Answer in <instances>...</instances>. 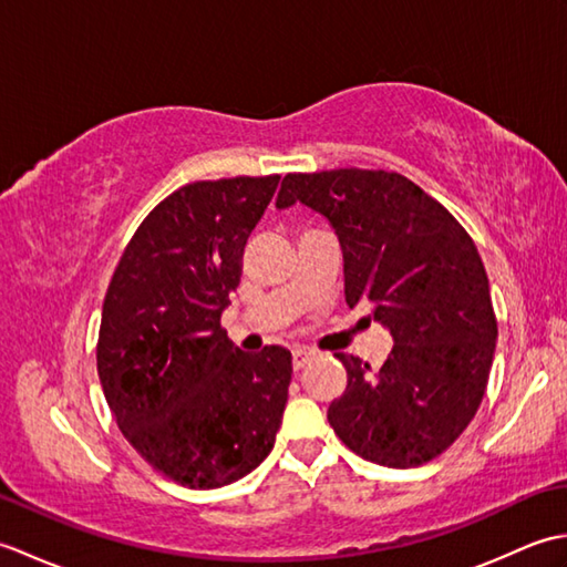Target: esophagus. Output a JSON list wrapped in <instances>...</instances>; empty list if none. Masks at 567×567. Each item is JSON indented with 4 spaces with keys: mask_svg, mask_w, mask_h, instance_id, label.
Returning a JSON list of instances; mask_svg holds the SVG:
<instances>
[{
    "mask_svg": "<svg viewBox=\"0 0 567 567\" xmlns=\"http://www.w3.org/2000/svg\"><path fill=\"white\" fill-rule=\"evenodd\" d=\"M311 360H315V353L307 351V348H295L292 351V365L295 370H302L305 365H309Z\"/></svg>",
    "mask_w": 567,
    "mask_h": 567,
    "instance_id": "esophagus-1",
    "label": "esophagus"
}]
</instances>
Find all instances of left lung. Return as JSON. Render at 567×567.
Segmentation results:
<instances>
[{
	"mask_svg": "<svg viewBox=\"0 0 567 567\" xmlns=\"http://www.w3.org/2000/svg\"><path fill=\"white\" fill-rule=\"evenodd\" d=\"M323 214L343 248L346 302H365L394 346L372 370L333 353L348 372L329 424L355 455L416 467L473 421L497 341L483 258L441 202L392 171L287 173L275 207Z\"/></svg>",
	"mask_w": 567,
	"mask_h": 567,
	"instance_id": "8db88e82",
	"label": "left lung"
}]
</instances>
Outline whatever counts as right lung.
<instances>
[{
    "mask_svg": "<svg viewBox=\"0 0 567 567\" xmlns=\"http://www.w3.org/2000/svg\"><path fill=\"white\" fill-rule=\"evenodd\" d=\"M280 175L199 179L141 221L106 287L97 372L124 439L189 489L256 470L282 424L292 353H244L221 329L246 240Z\"/></svg>",
    "mask_w": 567,
    "mask_h": 567,
    "instance_id": "obj_1",
    "label": "right lung"
}]
</instances>
